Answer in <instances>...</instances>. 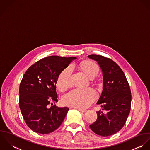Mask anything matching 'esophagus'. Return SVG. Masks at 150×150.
I'll return each mask as SVG.
<instances>
[{"instance_id": "1", "label": "esophagus", "mask_w": 150, "mask_h": 150, "mask_svg": "<svg viewBox=\"0 0 150 150\" xmlns=\"http://www.w3.org/2000/svg\"><path fill=\"white\" fill-rule=\"evenodd\" d=\"M77 109H78L79 111H81V112H85L86 111L85 110H83V109H81V108H77Z\"/></svg>"}]
</instances>
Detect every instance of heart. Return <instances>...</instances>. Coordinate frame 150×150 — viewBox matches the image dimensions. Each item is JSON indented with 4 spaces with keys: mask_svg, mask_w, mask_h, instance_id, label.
Instances as JSON below:
<instances>
[{
    "mask_svg": "<svg viewBox=\"0 0 150 150\" xmlns=\"http://www.w3.org/2000/svg\"><path fill=\"white\" fill-rule=\"evenodd\" d=\"M80 67L90 78L96 76L99 71L98 65L91 60L82 62ZM72 71V67L68 65L60 72L56 81V86L58 89L64 91L70 86ZM96 97L97 93L92 88H76L65 94L61 101L64 105L67 106L85 108L89 106Z\"/></svg>",
    "mask_w": 150,
    "mask_h": 150,
    "instance_id": "1",
    "label": "heart"
}]
</instances>
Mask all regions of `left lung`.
<instances>
[{
    "label": "left lung",
    "mask_w": 150,
    "mask_h": 150,
    "mask_svg": "<svg viewBox=\"0 0 150 150\" xmlns=\"http://www.w3.org/2000/svg\"><path fill=\"white\" fill-rule=\"evenodd\" d=\"M88 57L100 65L103 75V90L97 104L101 110L96 112L98 118L90 125L91 130L101 136L115 134L123 127L130 111L132 95L129 83L120 66L113 60L100 55Z\"/></svg>",
    "instance_id": "1"
}]
</instances>
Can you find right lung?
Masks as SVG:
<instances>
[{"mask_svg":"<svg viewBox=\"0 0 150 150\" xmlns=\"http://www.w3.org/2000/svg\"><path fill=\"white\" fill-rule=\"evenodd\" d=\"M75 57L52 56L32 65L20 83L19 106L23 118L32 130L48 134L59 127L69 109L54 105L57 103L56 81L60 72Z\"/></svg>","mask_w":150,"mask_h":150,"instance_id":"1","label":"right lung"}]
</instances>
